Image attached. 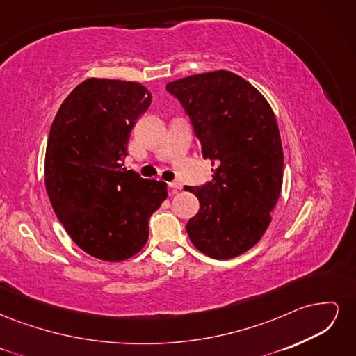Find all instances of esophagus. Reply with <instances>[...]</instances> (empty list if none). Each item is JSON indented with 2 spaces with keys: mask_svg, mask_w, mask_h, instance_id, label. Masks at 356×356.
<instances>
[{
  "mask_svg": "<svg viewBox=\"0 0 356 356\" xmlns=\"http://www.w3.org/2000/svg\"><path fill=\"white\" fill-rule=\"evenodd\" d=\"M169 187H170V191L172 193H177V191H179L181 190V184L178 181H172V182H169Z\"/></svg>",
  "mask_w": 356,
  "mask_h": 356,
  "instance_id": "obj_1",
  "label": "esophagus"
}]
</instances>
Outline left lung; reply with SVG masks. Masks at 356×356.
Returning <instances> with one entry per match:
<instances>
[{
    "instance_id": "left-lung-1",
    "label": "left lung",
    "mask_w": 356,
    "mask_h": 356,
    "mask_svg": "<svg viewBox=\"0 0 356 356\" xmlns=\"http://www.w3.org/2000/svg\"><path fill=\"white\" fill-rule=\"evenodd\" d=\"M190 118L212 179L188 187L200 209L186 229L197 250L217 260L246 252L261 239L281 195L284 152L276 117L252 84L230 71L166 84Z\"/></svg>"
}]
</instances>
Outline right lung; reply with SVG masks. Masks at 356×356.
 <instances>
[{
  "mask_svg": "<svg viewBox=\"0 0 356 356\" xmlns=\"http://www.w3.org/2000/svg\"><path fill=\"white\" fill-rule=\"evenodd\" d=\"M152 93L135 81L89 79L62 102L46 148V190L71 239L89 255L122 261L144 248L166 182L123 166L127 141Z\"/></svg>",
  "mask_w": 356,
  "mask_h": 356,
  "instance_id": "add662e5",
  "label": "right lung"
}]
</instances>
